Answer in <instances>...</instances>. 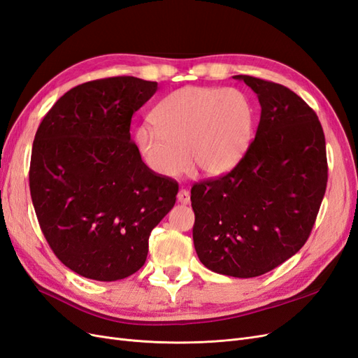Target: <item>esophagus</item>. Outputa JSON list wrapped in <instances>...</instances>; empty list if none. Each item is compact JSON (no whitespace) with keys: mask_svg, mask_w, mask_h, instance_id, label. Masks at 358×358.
I'll return each mask as SVG.
<instances>
[{"mask_svg":"<svg viewBox=\"0 0 358 358\" xmlns=\"http://www.w3.org/2000/svg\"><path fill=\"white\" fill-rule=\"evenodd\" d=\"M178 201L182 203V204H189L191 201V196H189V191L187 189H180L178 192Z\"/></svg>","mask_w":358,"mask_h":358,"instance_id":"esophagus-1","label":"esophagus"}]
</instances>
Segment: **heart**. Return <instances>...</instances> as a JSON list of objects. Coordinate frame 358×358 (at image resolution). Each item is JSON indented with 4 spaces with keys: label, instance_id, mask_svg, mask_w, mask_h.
<instances>
[{
    "label": "heart",
    "instance_id": "1",
    "mask_svg": "<svg viewBox=\"0 0 358 358\" xmlns=\"http://www.w3.org/2000/svg\"><path fill=\"white\" fill-rule=\"evenodd\" d=\"M254 119V106L239 90L185 86L158 103L154 128H138L136 145L146 167L162 178L183 175L191 161L203 175L221 176L246 154Z\"/></svg>",
    "mask_w": 358,
    "mask_h": 358
}]
</instances>
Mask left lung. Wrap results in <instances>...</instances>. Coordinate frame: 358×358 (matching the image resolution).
<instances>
[{"mask_svg":"<svg viewBox=\"0 0 358 358\" xmlns=\"http://www.w3.org/2000/svg\"><path fill=\"white\" fill-rule=\"evenodd\" d=\"M262 106L255 138L224 176L194 183L192 239L212 272L255 278L306 243L327 187L317 113L287 86L239 74Z\"/></svg>","mask_w":358,"mask_h":358,"instance_id":"left-lung-1","label":"left lung"}]
</instances>
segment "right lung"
<instances>
[{
    "label": "right lung",
    "mask_w": 358,
    "mask_h": 358,
    "mask_svg": "<svg viewBox=\"0 0 358 358\" xmlns=\"http://www.w3.org/2000/svg\"><path fill=\"white\" fill-rule=\"evenodd\" d=\"M157 82L116 76L82 83L43 117L32 143L29 191L59 262L112 282L136 273L149 236L175 206L178 182L146 167L129 125Z\"/></svg>",
    "instance_id": "obj_1"
}]
</instances>
